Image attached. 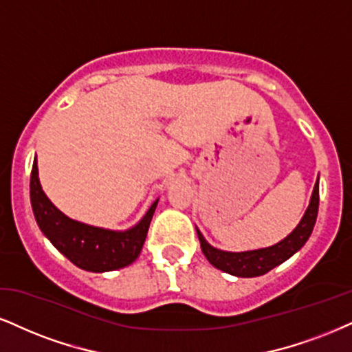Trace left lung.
<instances>
[{
	"instance_id": "8db88e82",
	"label": "left lung",
	"mask_w": 352,
	"mask_h": 352,
	"mask_svg": "<svg viewBox=\"0 0 352 352\" xmlns=\"http://www.w3.org/2000/svg\"><path fill=\"white\" fill-rule=\"evenodd\" d=\"M318 177L314 186V192H311L310 204L307 207L305 214L300 219V222L292 232L289 233L284 240L272 246L259 250L250 251H223L212 246L209 241L204 238L201 230L196 227L199 241H201V248L204 256L207 258L212 266L220 269V271L227 272V274L236 277H258L266 274V272L279 266L284 261H287L290 256H294L298 250L305 245L309 240L311 232H314L316 215H318V202H320V184Z\"/></svg>"
}]
</instances>
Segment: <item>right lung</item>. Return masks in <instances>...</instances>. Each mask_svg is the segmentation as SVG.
<instances>
[{"label":"right lung","mask_w":352,"mask_h":352,"mask_svg":"<svg viewBox=\"0 0 352 352\" xmlns=\"http://www.w3.org/2000/svg\"><path fill=\"white\" fill-rule=\"evenodd\" d=\"M30 206L41 232L65 258L85 271L109 272L129 266L138 258L158 199L127 230H109L78 222L56 209L43 192L36 156L30 173Z\"/></svg>","instance_id":"1"}]
</instances>
